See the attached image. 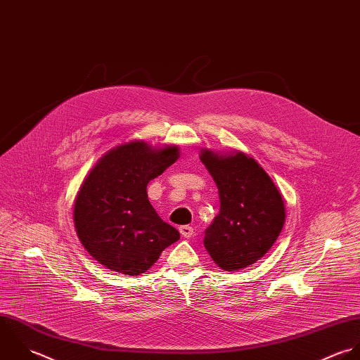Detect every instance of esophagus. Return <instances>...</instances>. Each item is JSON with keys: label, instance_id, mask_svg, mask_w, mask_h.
<instances>
[{"label": "esophagus", "instance_id": "1", "mask_svg": "<svg viewBox=\"0 0 360 360\" xmlns=\"http://www.w3.org/2000/svg\"><path fill=\"white\" fill-rule=\"evenodd\" d=\"M179 231H180V235L183 238H191L194 235V228L190 226V225H183V226L179 228Z\"/></svg>", "mask_w": 360, "mask_h": 360}]
</instances>
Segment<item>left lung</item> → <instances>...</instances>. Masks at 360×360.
Returning a JSON list of instances; mask_svg holds the SVG:
<instances>
[{"mask_svg": "<svg viewBox=\"0 0 360 360\" xmlns=\"http://www.w3.org/2000/svg\"><path fill=\"white\" fill-rule=\"evenodd\" d=\"M221 201L219 214L205 229L204 245L226 271L258 261L278 239L285 224L282 197L262 167L244 153H201Z\"/></svg>", "mask_w": 360, "mask_h": 360, "instance_id": "obj_1", "label": "left lung"}]
</instances>
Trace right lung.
<instances>
[{
  "label": "right lung",
  "instance_id": "right-lung-1",
  "mask_svg": "<svg viewBox=\"0 0 360 360\" xmlns=\"http://www.w3.org/2000/svg\"><path fill=\"white\" fill-rule=\"evenodd\" d=\"M179 158L176 146L155 150L129 142L109 150L91 170L75 200L78 238L102 265L125 275L148 271L180 239L152 208L146 186Z\"/></svg>",
  "mask_w": 360,
  "mask_h": 360
}]
</instances>
